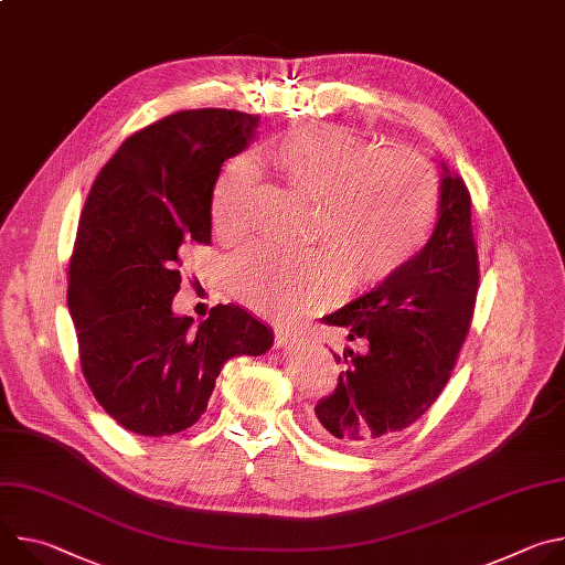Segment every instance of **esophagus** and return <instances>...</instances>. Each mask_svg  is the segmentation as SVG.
Returning <instances> with one entry per match:
<instances>
[{
  "instance_id": "obj_1",
  "label": "esophagus",
  "mask_w": 565,
  "mask_h": 565,
  "mask_svg": "<svg viewBox=\"0 0 565 565\" xmlns=\"http://www.w3.org/2000/svg\"><path fill=\"white\" fill-rule=\"evenodd\" d=\"M295 342H297V333L284 331V329H277V331H275V344H277L279 349L290 347V344H295Z\"/></svg>"
}]
</instances>
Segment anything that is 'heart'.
<instances>
[{
  "instance_id": "obj_1",
  "label": "heart",
  "mask_w": 565,
  "mask_h": 565,
  "mask_svg": "<svg viewBox=\"0 0 565 565\" xmlns=\"http://www.w3.org/2000/svg\"><path fill=\"white\" fill-rule=\"evenodd\" d=\"M286 188L315 203L306 241L315 250L250 248L232 266V290L255 312L292 321L344 297L380 288L425 253L440 214V183L414 151L388 149L338 125L310 122L270 147ZM257 170L234 158L212 192L214 230L236 238L250 225Z\"/></svg>"
}]
</instances>
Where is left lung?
I'll list each match as a JSON object with an SVG mask.
<instances>
[{"mask_svg": "<svg viewBox=\"0 0 565 565\" xmlns=\"http://www.w3.org/2000/svg\"><path fill=\"white\" fill-rule=\"evenodd\" d=\"M440 166V214L418 262L324 317L353 342L333 353L347 366L312 418L338 447L377 449L414 425L445 388L467 338L478 292L471 196Z\"/></svg>", "mask_w": 565, "mask_h": 565, "instance_id": "8db88e82", "label": "left lung"}]
</instances>
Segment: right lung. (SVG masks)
Wrapping results in <instances>:
<instances>
[{
	"mask_svg": "<svg viewBox=\"0 0 565 565\" xmlns=\"http://www.w3.org/2000/svg\"><path fill=\"white\" fill-rule=\"evenodd\" d=\"M257 125L227 109L177 111L129 136L87 196L66 301L87 384L134 434L192 427L223 364L273 347L268 324L241 306H214L199 329L172 310L185 250L212 238L221 166Z\"/></svg>",
	"mask_w": 565,
	"mask_h": 565,
	"instance_id": "right-lung-1",
	"label": "right lung"
}]
</instances>
